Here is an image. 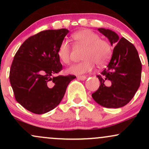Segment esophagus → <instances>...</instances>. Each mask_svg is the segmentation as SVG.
I'll return each instance as SVG.
<instances>
[{
    "label": "esophagus",
    "mask_w": 149,
    "mask_h": 149,
    "mask_svg": "<svg viewBox=\"0 0 149 149\" xmlns=\"http://www.w3.org/2000/svg\"><path fill=\"white\" fill-rule=\"evenodd\" d=\"M77 78H78V79H79V80H85L87 78V77L85 76H77Z\"/></svg>",
    "instance_id": "obj_1"
}]
</instances>
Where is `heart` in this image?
Here are the masks:
<instances>
[{
	"label": "heart",
	"instance_id": "obj_1",
	"mask_svg": "<svg viewBox=\"0 0 149 149\" xmlns=\"http://www.w3.org/2000/svg\"><path fill=\"white\" fill-rule=\"evenodd\" d=\"M72 38L77 44L84 46L82 54L83 61L70 66L66 72L80 75L92 71L96 64L102 67L107 64L112 54V47L107 40L101 39L98 34L90 29H83L75 32ZM71 45L69 41L61 42L57 49V55L61 62L69 64L71 61Z\"/></svg>",
	"mask_w": 149,
	"mask_h": 149
}]
</instances>
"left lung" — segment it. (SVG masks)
<instances>
[{
    "instance_id": "obj_1",
    "label": "left lung",
    "mask_w": 149,
    "mask_h": 149,
    "mask_svg": "<svg viewBox=\"0 0 149 149\" xmlns=\"http://www.w3.org/2000/svg\"><path fill=\"white\" fill-rule=\"evenodd\" d=\"M116 45L107 67L97 75L101 85L92 98L106 108H120L129 103L139 88L141 63L134 45L111 30L98 29Z\"/></svg>"
}]
</instances>
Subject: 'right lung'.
<instances>
[{
    "label": "right lung",
    "instance_id": "obj_1",
    "mask_svg": "<svg viewBox=\"0 0 149 149\" xmlns=\"http://www.w3.org/2000/svg\"><path fill=\"white\" fill-rule=\"evenodd\" d=\"M66 29L45 30L23 42L15 54L10 82L15 100L26 110L43 114L59 105L73 75L54 76L62 69L57 49Z\"/></svg>",
    "mask_w": 149,
    "mask_h": 149
}]
</instances>
